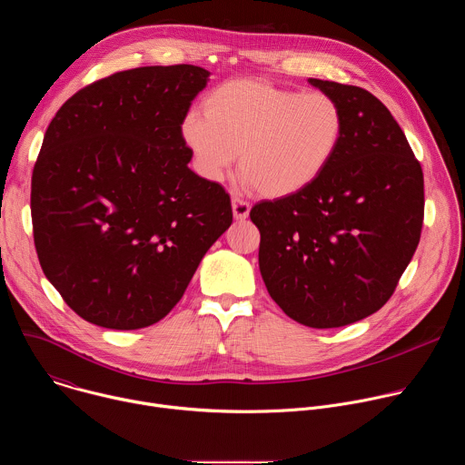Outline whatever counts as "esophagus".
Wrapping results in <instances>:
<instances>
[{
    "label": "esophagus",
    "instance_id": "obj_1",
    "mask_svg": "<svg viewBox=\"0 0 465 465\" xmlns=\"http://www.w3.org/2000/svg\"><path fill=\"white\" fill-rule=\"evenodd\" d=\"M232 210H233V217L237 221H244L250 213V204L246 201H242V198L239 196H233L232 198Z\"/></svg>",
    "mask_w": 465,
    "mask_h": 465
}]
</instances>
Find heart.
<instances>
[{
  "label": "heart",
  "mask_w": 465,
  "mask_h": 465,
  "mask_svg": "<svg viewBox=\"0 0 465 465\" xmlns=\"http://www.w3.org/2000/svg\"><path fill=\"white\" fill-rule=\"evenodd\" d=\"M204 115L189 112L182 138L198 169L221 180L235 163L244 185L267 198L311 187L335 160L346 128L341 103L325 92H300L261 79L212 90Z\"/></svg>",
  "instance_id": "b5f03b06"
}]
</instances>
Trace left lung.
I'll return each instance as SVG.
<instances>
[{
  "instance_id": "1",
  "label": "left lung",
  "mask_w": 465,
  "mask_h": 465,
  "mask_svg": "<svg viewBox=\"0 0 465 465\" xmlns=\"http://www.w3.org/2000/svg\"><path fill=\"white\" fill-rule=\"evenodd\" d=\"M346 117L341 149L305 191L250 212L259 271L292 320L342 327L379 311L418 248L423 171L401 126L368 90L309 79Z\"/></svg>"
}]
</instances>
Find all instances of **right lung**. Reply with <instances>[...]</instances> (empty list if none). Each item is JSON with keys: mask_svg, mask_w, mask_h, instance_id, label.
<instances>
[{"mask_svg": "<svg viewBox=\"0 0 465 465\" xmlns=\"http://www.w3.org/2000/svg\"><path fill=\"white\" fill-rule=\"evenodd\" d=\"M210 72L145 65L88 84L51 119L31 180L45 278L106 329L160 322L232 224L230 194L194 174L182 123Z\"/></svg>", "mask_w": 465, "mask_h": 465, "instance_id": "obj_1", "label": "right lung"}]
</instances>
